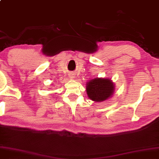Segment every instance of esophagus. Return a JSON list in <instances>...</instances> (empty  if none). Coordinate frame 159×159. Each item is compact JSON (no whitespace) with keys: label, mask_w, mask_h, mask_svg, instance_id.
<instances>
[{"label":"esophagus","mask_w":159,"mask_h":159,"mask_svg":"<svg viewBox=\"0 0 159 159\" xmlns=\"http://www.w3.org/2000/svg\"><path fill=\"white\" fill-rule=\"evenodd\" d=\"M72 77H71V78H72Z\"/></svg>","instance_id":"obj_1"}]
</instances>
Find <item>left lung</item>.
<instances>
[{"label":"left lung","mask_w":159,"mask_h":159,"mask_svg":"<svg viewBox=\"0 0 159 159\" xmlns=\"http://www.w3.org/2000/svg\"><path fill=\"white\" fill-rule=\"evenodd\" d=\"M86 85L88 97L95 102L108 100L115 92V84L108 78H93L87 82Z\"/></svg>","instance_id":"left-lung-1"}]
</instances>
